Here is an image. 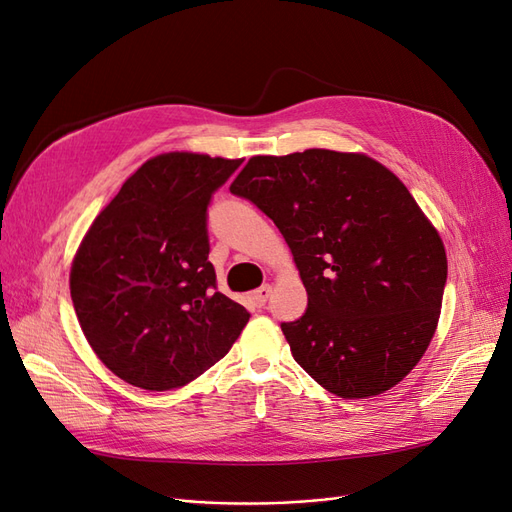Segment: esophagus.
<instances>
[{"label":"esophagus","mask_w":512,"mask_h":512,"mask_svg":"<svg viewBox=\"0 0 512 512\" xmlns=\"http://www.w3.org/2000/svg\"><path fill=\"white\" fill-rule=\"evenodd\" d=\"M269 297H271V286H269V284L260 286L258 290H254V292L250 294V299H252V303H254L256 307H262V305H265Z\"/></svg>","instance_id":"esophagus-1"}]
</instances>
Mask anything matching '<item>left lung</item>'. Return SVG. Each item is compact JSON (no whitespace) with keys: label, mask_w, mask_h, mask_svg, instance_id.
I'll return each instance as SVG.
<instances>
[{"label":"left lung","mask_w":512,"mask_h":512,"mask_svg":"<svg viewBox=\"0 0 512 512\" xmlns=\"http://www.w3.org/2000/svg\"><path fill=\"white\" fill-rule=\"evenodd\" d=\"M273 220L307 290L284 322L290 352L322 389H393L429 348L446 284L440 232L401 179L365 153L254 156L230 183Z\"/></svg>","instance_id":"8db88e82"}]
</instances>
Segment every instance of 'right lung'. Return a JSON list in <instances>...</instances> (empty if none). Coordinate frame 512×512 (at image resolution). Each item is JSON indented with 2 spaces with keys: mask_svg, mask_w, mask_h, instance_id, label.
I'll return each mask as SVG.
<instances>
[{
  "mask_svg": "<svg viewBox=\"0 0 512 512\" xmlns=\"http://www.w3.org/2000/svg\"><path fill=\"white\" fill-rule=\"evenodd\" d=\"M243 160L170 151L149 158L91 222L72 258L83 335L115 376L170 391L218 363L250 320L215 290L207 205Z\"/></svg>",
  "mask_w": 512,
  "mask_h": 512,
  "instance_id": "add662e5",
  "label": "right lung"
}]
</instances>
